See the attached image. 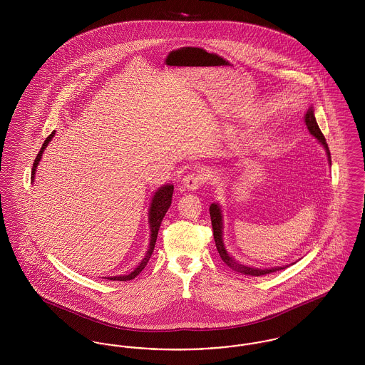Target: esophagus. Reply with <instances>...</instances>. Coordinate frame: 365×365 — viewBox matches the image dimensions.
<instances>
[{
	"label": "esophagus",
	"instance_id": "esophagus-1",
	"mask_svg": "<svg viewBox=\"0 0 365 365\" xmlns=\"http://www.w3.org/2000/svg\"><path fill=\"white\" fill-rule=\"evenodd\" d=\"M182 183L185 186V189H187L189 191L197 190L202 183V178H201V175L197 174V173H191V174L186 175L183 178Z\"/></svg>",
	"mask_w": 365,
	"mask_h": 365
}]
</instances>
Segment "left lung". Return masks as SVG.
I'll use <instances>...</instances> for the list:
<instances>
[{"mask_svg":"<svg viewBox=\"0 0 365 365\" xmlns=\"http://www.w3.org/2000/svg\"><path fill=\"white\" fill-rule=\"evenodd\" d=\"M305 124L309 130V133L312 134L314 138L317 139L323 148L326 149V153H327V158H329V163L331 164V155L330 149H329V145L326 142V138L323 135V133L320 131L317 122H316V118H314V112H313V108L311 106L304 118ZM209 213H210V222H212V228H213V238H215V243H216V249L222 257V260L226 262L227 265L238 272V274H242V275H250V277H260V275H267V274H271V272H277L280 271L286 267H275V268H253V267H247L245 264H241L238 261L234 260L228 252L226 250V246L223 243V215H222V209L217 205V204H212L209 207Z\"/></svg>","mask_w":365,"mask_h":365,"instance_id":"1","label":"left lung"}]
</instances>
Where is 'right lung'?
Here are the masks:
<instances>
[{
	"label": "right lung",
	"instance_id": "add662e5",
	"mask_svg": "<svg viewBox=\"0 0 365 365\" xmlns=\"http://www.w3.org/2000/svg\"><path fill=\"white\" fill-rule=\"evenodd\" d=\"M54 133H56V131H53L52 134H51L48 138L45 139V142L42 143V148H41L39 153H38L36 157H35L34 164H33V171H31V180H33V182H34L35 170H36V167H38V164H39V161H41V157H42L43 150L46 149L48 143H49V142L52 140L53 137H54ZM173 192H174V186H173V185H165V186L160 187V189L155 192L153 198H152V204H150V208H149L150 242H149V249H148V252H146L145 257H143L142 261L139 262L138 267H137L133 272H130L128 275H119V277H113V278L106 279H109V280H122V282L131 280V279H134L137 275H139V274H140V271L146 267L148 261H149L150 256H152V253H153V250H155V245H156L157 241V234H158V228L161 226L163 217L165 216L167 210H168V208L171 207V202H173Z\"/></svg>",
	"mask_w": 365,
	"mask_h": 365
}]
</instances>
